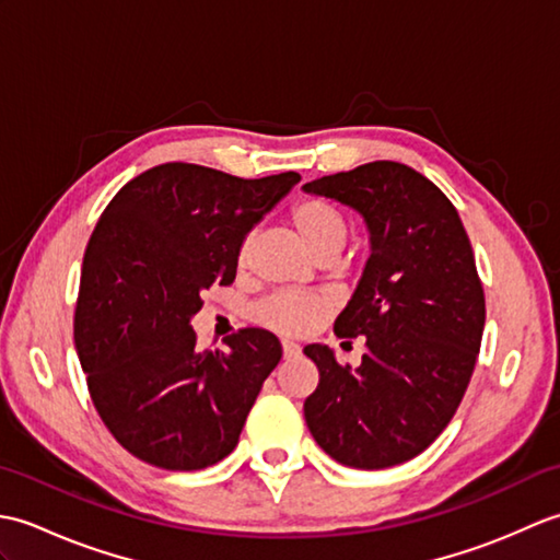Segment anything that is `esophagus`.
Masks as SVG:
<instances>
[{
  "instance_id": "esophagus-1",
  "label": "esophagus",
  "mask_w": 560,
  "mask_h": 560,
  "mask_svg": "<svg viewBox=\"0 0 560 560\" xmlns=\"http://www.w3.org/2000/svg\"><path fill=\"white\" fill-rule=\"evenodd\" d=\"M281 351H283V359H295V355L301 353V347L299 343H293V341H281Z\"/></svg>"
}]
</instances>
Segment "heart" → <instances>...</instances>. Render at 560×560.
<instances>
[{"instance_id":"1","label":"heart","mask_w":560,"mask_h":560,"mask_svg":"<svg viewBox=\"0 0 560 560\" xmlns=\"http://www.w3.org/2000/svg\"><path fill=\"white\" fill-rule=\"evenodd\" d=\"M291 223L299 231L301 241L311 249L315 259H335L349 237V221L343 211L323 197H305L291 209ZM249 255V241L241 247V265ZM331 313V301L317 293H273L259 301L253 311L255 323L279 331V335L301 337L317 329Z\"/></svg>"}]
</instances>
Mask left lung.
<instances>
[{
  "mask_svg": "<svg viewBox=\"0 0 560 560\" xmlns=\"http://www.w3.org/2000/svg\"><path fill=\"white\" fill-rule=\"evenodd\" d=\"M363 217L371 257L337 337H365L361 365L323 343L303 349L319 371L305 423L331 459L353 469L407 462L445 431L477 365L486 301L471 243L440 189L395 161L303 185Z\"/></svg>",
  "mask_w": 560,
  "mask_h": 560,
  "instance_id": "obj_1",
  "label": "left lung"
}]
</instances>
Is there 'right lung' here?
Masks as SVG:
<instances>
[{
    "mask_svg": "<svg viewBox=\"0 0 560 560\" xmlns=\"http://www.w3.org/2000/svg\"><path fill=\"white\" fill-rule=\"evenodd\" d=\"M301 180H245L163 163L129 180L96 223L81 267L74 343L103 423L127 452L171 471L229 457L281 361L267 329L199 351L201 291L229 287L253 225Z\"/></svg>",
    "mask_w": 560,
    "mask_h": 560,
    "instance_id": "1",
    "label": "right lung"
}]
</instances>
